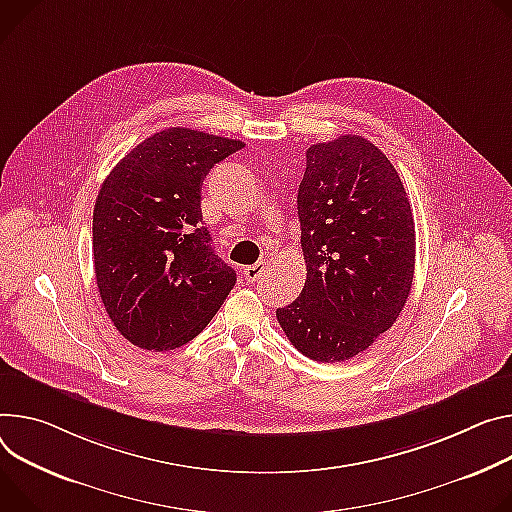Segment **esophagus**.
I'll return each instance as SVG.
<instances>
[{
	"label": "esophagus",
	"instance_id": "34e87169",
	"mask_svg": "<svg viewBox=\"0 0 512 512\" xmlns=\"http://www.w3.org/2000/svg\"><path fill=\"white\" fill-rule=\"evenodd\" d=\"M265 269H267V267H265V261H261V263H255V265H249V267H245V269H243L245 280H247L249 284L257 282L259 277L263 275V271H265Z\"/></svg>",
	"mask_w": 512,
	"mask_h": 512
}]
</instances>
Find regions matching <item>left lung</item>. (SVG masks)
<instances>
[{
  "instance_id": "obj_1",
  "label": "left lung",
  "mask_w": 512,
  "mask_h": 512,
  "mask_svg": "<svg viewBox=\"0 0 512 512\" xmlns=\"http://www.w3.org/2000/svg\"><path fill=\"white\" fill-rule=\"evenodd\" d=\"M306 282L277 308L306 357L365 351L402 312L414 277V220L398 171L367 138L345 134L306 151L298 190Z\"/></svg>"
}]
</instances>
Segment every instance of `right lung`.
Wrapping results in <instances>:
<instances>
[{"label":"right lung","instance_id":"add662e5","mask_svg":"<svg viewBox=\"0 0 512 512\" xmlns=\"http://www.w3.org/2000/svg\"><path fill=\"white\" fill-rule=\"evenodd\" d=\"M237 138L173 126L134 147L106 177L94 208V267L118 333L147 351L198 337L237 273L202 222L208 171L241 151Z\"/></svg>","mask_w":512,"mask_h":512}]
</instances>
